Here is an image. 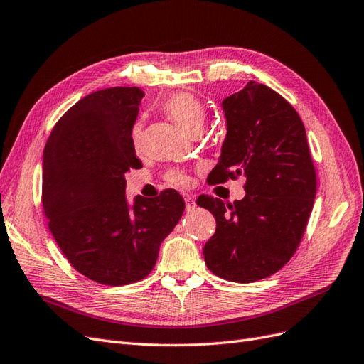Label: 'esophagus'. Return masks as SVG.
Instances as JSON below:
<instances>
[{
	"label": "esophagus",
	"instance_id": "esophagus-1",
	"mask_svg": "<svg viewBox=\"0 0 364 364\" xmlns=\"http://www.w3.org/2000/svg\"><path fill=\"white\" fill-rule=\"evenodd\" d=\"M184 201H186V210L187 212H191V210L195 208V199L191 195H184Z\"/></svg>",
	"mask_w": 364,
	"mask_h": 364
}]
</instances>
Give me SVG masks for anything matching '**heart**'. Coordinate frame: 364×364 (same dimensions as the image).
I'll return each instance as SVG.
<instances>
[{
	"label": "heart",
	"mask_w": 364,
	"mask_h": 364,
	"mask_svg": "<svg viewBox=\"0 0 364 364\" xmlns=\"http://www.w3.org/2000/svg\"><path fill=\"white\" fill-rule=\"evenodd\" d=\"M163 112L168 114L175 124L180 125L184 132H187L192 136H196L203 130V127L207 119V107L205 104L196 98L189 92H177L171 95L165 102H163ZM144 139V127L140 122H137L133 127L132 132V140L136 149L142 145ZM166 180L173 184L184 187L189 184V177L181 169H172L166 173Z\"/></svg>",
	"instance_id": "obj_1"
}]
</instances>
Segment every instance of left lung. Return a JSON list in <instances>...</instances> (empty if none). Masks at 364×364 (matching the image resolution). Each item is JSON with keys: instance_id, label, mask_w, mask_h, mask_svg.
<instances>
[{"instance_id": "8db88e82", "label": "left lung", "mask_w": 364, "mask_h": 364, "mask_svg": "<svg viewBox=\"0 0 364 364\" xmlns=\"http://www.w3.org/2000/svg\"><path fill=\"white\" fill-rule=\"evenodd\" d=\"M228 133L208 184L243 177L245 198L224 204L201 195L216 219L204 245L207 267L232 283H254L279 271L298 250L316 196L306 128L283 97L257 81L222 101Z\"/></svg>"}]
</instances>
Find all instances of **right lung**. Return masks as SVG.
I'll return each instance as SVG.
<instances>
[{
  "label": "right lung",
  "mask_w": 364,
  "mask_h": 364,
  "mask_svg": "<svg viewBox=\"0 0 364 364\" xmlns=\"http://www.w3.org/2000/svg\"><path fill=\"white\" fill-rule=\"evenodd\" d=\"M142 97L139 87L90 93L57 121L43 149L48 228L73 267L104 286L144 279L184 212L173 189L127 204L125 173L142 168L132 140Z\"/></svg>",
  "instance_id": "add662e5"
}]
</instances>
